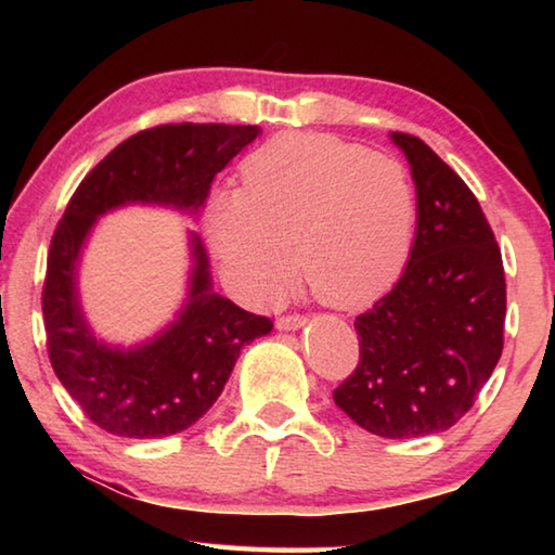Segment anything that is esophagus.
Segmentation results:
<instances>
[{"label": "esophagus", "mask_w": 555, "mask_h": 555, "mask_svg": "<svg viewBox=\"0 0 555 555\" xmlns=\"http://www.w3.org/2000/svg\"><path fill=\"white\" fill-rule=\"evenodd\" d=\"M305 324H308V314H281L276 320V328L281 332H296Z\"/></svg>", "instance_id": "34e87169"}]
</instances>
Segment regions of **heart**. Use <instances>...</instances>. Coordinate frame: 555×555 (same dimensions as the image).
<instances>
[{
  "label": "heart",
  "mask_w": 555,
  "mask_h": 555,
  "mask_svg": "<svg viewBox=\"0 0 555 555\" xmlns=\"http://www.w3.org/2000/svg\"><path fill=\"white\" fill-rule=\"evenodd\" d=\"M417 219L398 159L328 133H279L247 155L238 193L207 205V233L229 279L257 302L293 274L332 308H352L391 284Z\"/></svg>",
  "instance_id": "obj_1"
}]
</instances>
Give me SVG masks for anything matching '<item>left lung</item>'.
Masks as SVG:
<instances>
[{"label":"left lung","mask_w":555,"mask_h":555,"mask_svg":"<svg viewBox=\"0 0 555 555\" xmlns=\"http://www.w3.org/2000/svg\"><path fill=\"white\" fill-rule=\"evenodd\" d=\"M417 185V235L398 284L356 320L358 367L336 391L384 439L443 431L475 405L503 352L501 247L467 183L410 133H391Z\"/></svg>","instance_id":"8db88e82"}]
</instances>
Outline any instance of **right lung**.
<instances>
[{"label":"right lung","mask_w":555,"mask_h":555,"mask_svg":"<svg viewBox=\"0 0 555 555\" xmlns=\"http://www.w3.org/2000/svg\"><path fill=\"white\" fill-rule=\"evenodd\" d=\"M259 126L164 124L114 147L70 195L59 219L42 286L52 370L86 417L126 439H159L191 427L221 396L241 348L271 320L209 291L207 255L193 235L191 300L167 332L133 350L98 344L76 296V259L100 215L126 203L197 209L215 176L250 145Z\"/></svg>","instance_id":"obj_1"}]
</instances>
